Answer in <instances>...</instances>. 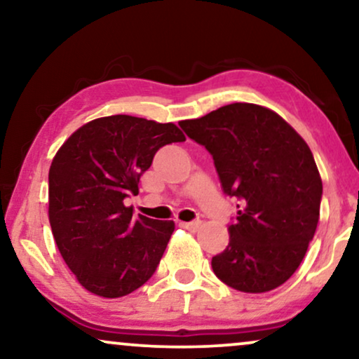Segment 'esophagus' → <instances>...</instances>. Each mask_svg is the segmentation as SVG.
<instances>
[{
    "instance_id": "obj_1",
    "label": "esophagus",
    "mask_w": 359,
    "mask_h": 359,
    "mask_svg": "<svg viewBox=\"0 0 359 359\" xmlns=\"http://www.w3.org/2000/svg\"><path fill=\"white\" fill-rule=\"evenodd\" d=\"M181 227L191 230V232H196L201 227V220H193V222H181Z\"/></svg>"
}]
</instances>
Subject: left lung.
Here are the masks:
<instances>
[{
    "mask_svg": "<svg viewBox=\"0 0 359 359\" xmlns=\"http://www.w3.org/2000/svg\"><path fill=\"white\" fill-rule=\"evenodd\" d=\"M212 155L224 193L238 201L230 242L212 258L220 281L266 292L292 276L320 215L322 180L309 145L276 112L250 102L181 121Z\"/></svg>",
    "mask_w": 359,
    "mask_h": 359,
    "instance_id": "left-lung-1",
    "label": "left lung"
}]
</instances>
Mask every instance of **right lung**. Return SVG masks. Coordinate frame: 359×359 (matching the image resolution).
<instances>
[{
    "mask_svg": "<svg viewBox=\"0 0 359 359\" xmlns=\"http://www.w3.org/2000/svg\"><path fill=\"white\" fill-rule=\"evenodd\" d=\"M175 124L109 116L73 132L48 171V220L78 283L101 297H122L156 271L173 220L135 217L124 199L139 193L156 151L184 142Z\"/></svg>",
    "mask_w": 359,
    "mask_h": 359,
    "instance_id": "obj_1",
    "label": "right lung"
}]
</instances>
